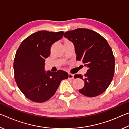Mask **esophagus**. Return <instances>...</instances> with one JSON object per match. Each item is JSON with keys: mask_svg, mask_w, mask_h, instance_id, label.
Returning <instances> with one entry per match:
<instances>
[{"mask_svg": "<svg viewBox=\"0 0 129 129\" xmlns=\"http://www.w3.org/2000/svg\"><path fill=\"white\" fill-rule=\"evenodd\" d=\"M68 78H69V79H73V78H74V75H73V74H71V73H69Z\"/></svg>", "mask_w": 129, "mask_h": 129, "instance_id": "esophagus-1", "label": "esophagus"}]
</instances>
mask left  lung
Returning a JSON list of instances; mask_svg holds the SVG:
<instances>
[{"mask_svg": "<svg viewBox=\"0 0 129 129\" xmlns=\"http://www.w3.org/2000/svg\"><path fill=\"white\" fill-rule=\"evenodd\" d=\"M64 37L73 43L77 60L82 61L88 68L84 78L81 75L74 76L84 80L85 85L79 92L89 97L104 93L114 74V56L108 41L99 34L86 28L67 31Z\"/></svg>", "mask_w": 129, "mask_h": 129, "instance_id": "left-lung-1", "label": "left lung"}]
</instances>
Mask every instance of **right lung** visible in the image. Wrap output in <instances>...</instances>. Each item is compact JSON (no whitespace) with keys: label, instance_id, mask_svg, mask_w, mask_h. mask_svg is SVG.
<instances>
[{"label":"right lung","instance_id":"add662e5","mask_svg":"<svg viewBox=\"0 0 129 129\" xmlns=\"http://www.w3.org/2000/svg\"><path fill=\"white\" fill-rule=\"evenodd\" d=\"M63 31L40 30L30 35L21 42L14 62L15 80L26 97L35 102L48 100L56 93L62 80L68 74L62 70L45 72V58L51 54V47L63 37Z\"/></svg>","mask_w":129,"mask_h":129}]
</instances>
